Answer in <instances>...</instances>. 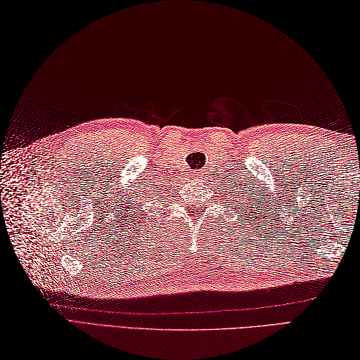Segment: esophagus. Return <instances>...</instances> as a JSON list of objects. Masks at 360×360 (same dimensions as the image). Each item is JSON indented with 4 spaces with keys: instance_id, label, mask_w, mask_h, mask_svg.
<instances>
[{
    "instance_id": "1",
    "label": "esophagus",
    "mask_w": 360,
    "mask_h": 360,
    "mask_svg": "<svg viewBox=\"0 0 360 360\" xmlns=\"http://www.w3.org/2000/svg\"><path fill=\"white\" fill-rule=\"evenodd\" d=\"M200 175H202V172H195L194 177H195V179H200Z\"/></svg>"
}]
</instances>
